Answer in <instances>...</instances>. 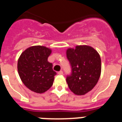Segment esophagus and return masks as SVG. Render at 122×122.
<instances>
[{
  "label": "esophagus",
  "mask_w": 122,
  "mask_h": 122,
  "mask_svg": "<svg viewBox=\"0 0 122 122\" xmlns=\"http://www.w3.org/2000/svg\"><path fill=\"white\" fill-rule=\"evenodd\" d=\"M63 71H59L58 72V75H63Z\"/></svg>",
  "instance_id": "obj_1"
}]
</instances>
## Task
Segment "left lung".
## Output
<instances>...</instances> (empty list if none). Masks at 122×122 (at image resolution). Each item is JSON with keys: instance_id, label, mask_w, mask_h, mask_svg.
I'll return each mask as SVG.
<instances>
[{"instance_id": "1", "label": "left lung", "mask_w": 122, "mask_h": 122, "mask_svg": "<svg viewBox=\"0 0 122 122\" xmlns=\"http://www.w3.org/2000/svg\"><path fill=\"white\" fill-rule=\"evenodd\" d=\"M71 75L66 77L70 90L77 95H84L94 88L101 74V59L98 52L89 45H77L66 50Z\"/></svg>"}]
</instances>
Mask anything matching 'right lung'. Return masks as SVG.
I'll list each match as a JSON object with an SVG mask.
<instances>
[{
  "mask_svg": "<svg viewBox=\"0 0 122 122\" xmlns=\"http://www.w3.org/2000/svg\"><path fill=\"white\" fill-rule=\"evenodd\" d=\"M52 50L35 45L29 47L21 54L17 64L18 72L25 86L37 93H43L52 86L56 72L52 64L48 61Z\"/></svg>",
  "mask_w": 122,
  "mask_h": 122,
  "instance_id": "add662e5",
  "label": "right lung"
}]
</instances>
